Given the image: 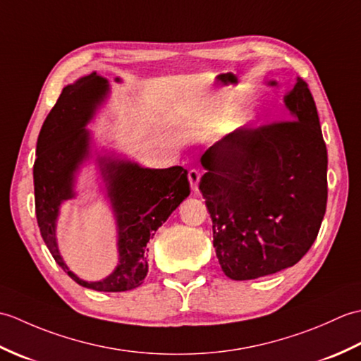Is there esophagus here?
I'll list each match as a JSON object with an SVG mask.
<instances>
[{"label": "esophagus", "mask_w": 361, "mask_h": 361, "mask_svg": "<svg viewBox=\"0 0 361 361\" xmlns=\"http://www.w3.org/2000/svg\"><path fill=\"white\" fill-rule=\"evenodd\" d=\"M188 178H189L190 189H192L194 192H197V190H198V183H200V172H198L197 169H190L189 173H188Z\"/></svg>", "instance_id": "obj_1"}]
</instances>
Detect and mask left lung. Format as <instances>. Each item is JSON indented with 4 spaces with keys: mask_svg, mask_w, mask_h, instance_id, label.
I'll use <instances>...</instances> for the list:
<instances>
[{
    "mask_svg": "<svg viewBox=\"0 0 361 361\" xmlns=\"http://www.w3.org/2000/svg\"><path fill=\"white\" fill-rule=\"evenodd\" d=\"M283 102L290 121L235 130L200 159L214 248L234 281L293 267L326 212L327 149L307 83L298 78Z\"/></svg>",
    "mask_w": 361,
    "mask_h": 361,
    "instance_id": "left-lung-1",
    "label": "left lung"
}]
</instances>
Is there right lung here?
<instances>
[{
    "label": "right lung",
    "mask_w": 361,
    "mask_h": 361,
    "mask_svg": "<svg viewBox=\"0 0 361 361\" xmlns=\"http://www.w3.org/2000/svg\"><path fill=\"white\" fill-rule=\"evenodd\" d=\"M109 91L106 79L91 73L65 87L52 106L37 141L35 214L46 247L73 281L97 291H126L140 287L147 276L150 237L190 194V188L188 171L181 166L145 169L132 161L99 157L106 195L116 217L119 264L110 276L96 282L78 278L66 267L56 239L59 209L75 195L74 175L90 157V132L85 126Z\"/></svg>",
    "instance_id": "right-lung-1"
}]
</instances>
